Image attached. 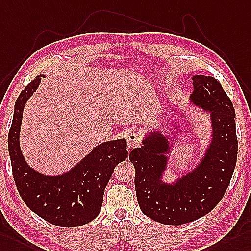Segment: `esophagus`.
I'll list each match as a JSON object with an SVG mask.
<instances>
[{"instance_id": "obj_1", "label": "esophagus", "mask_w": 251, "mask_h": 251, "mask_svg": "<svg viewBox=\"0 0 251 251\" xmlns=\"http://www.w3.org/2000/svg\"><path fill=\"white\" fill-rule=\"evenodd\" d=\"M127 149L132 150L140 145V138L135 132H131L127 136Z\"/></svg>"}]
</instances>
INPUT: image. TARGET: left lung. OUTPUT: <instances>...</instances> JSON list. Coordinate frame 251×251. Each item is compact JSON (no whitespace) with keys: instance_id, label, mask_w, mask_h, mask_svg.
<instances>
[{"instance_id":"8db88e82","label":"left lung","mask_w":251,"mask_h":251,"mask_svg":"<svg viewBox=\"0 0 251 251\" xmlns=\"http://www.w3.org/2000/svg\"><path fill=\"white\" fill-rule=\"evenodd\" d=\"M189 102L210 114V136L195 167L166 181L176 130L172 135L148 131L142 148L131 151L135 168V189L140 210L164 225L179 226L206 215L222 200L233 175L237 157L235 111L221 83L213 76H192ZM176 127V126H175ZM174 127V129H175ZM179 148V146H178Z\"/></svg>"}]
</instances>
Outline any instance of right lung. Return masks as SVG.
<instances>
[{
    "label": "right lung",
    "mask_w": 251,
    "mask_h": 251,
    "mask_svg": "<svg viewBox=\"0 0 251 251\" xmlns=\"http://www.w3.org/2000/svg\"><path fill=\"white\" fill-rule=\"evenodd\" d=\"M45 75L36 76L18 97L8 133V151L16 185L30 210L55 226L75 228L99 215L105 187L115 167L127 157L126 138L96 146L88 154L60 175H46L30 167L20 147L24 107Z\"/></svg>",
    "instance_id": "add662e5"
}]
</instances>
